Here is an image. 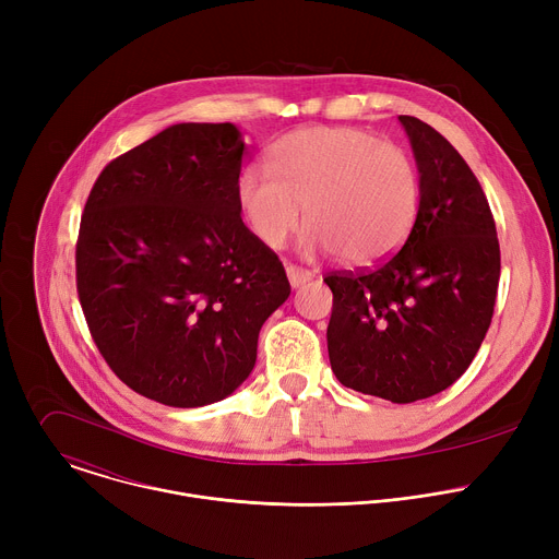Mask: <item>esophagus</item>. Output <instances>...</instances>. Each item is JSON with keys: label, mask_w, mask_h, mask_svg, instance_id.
Segmentation results:
<instances>
[{"label": "esophagus", "mask_w": 559, "mask_h": 559, "mask_svg": "<svg viewBox=\"0 0 559 559\" xmlns=\"http://www.w3.org/2000/svg\"><path fill=\"white\" fill-rule=\"evenodd\" d=\"M287 278H289L292 287H300L307 281H311V272H307L302 267H296V265H287Z\"/></svg>", "instance_id": "34e87169"}]
</instances>
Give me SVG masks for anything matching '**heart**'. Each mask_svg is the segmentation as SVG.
Returning <instances> with one entry per match:
<instances>
[{
  "mask_svg": "<svg viewBox=\"0 0 559 559\" xmlns=\"http://www.w3.org/2000/svg\"><path fill=\"white\" fill-rule=\"evenodd\" d=\"M274 178L248 168L236 181L241 214L259 241L278 250L311 223L309 252H336L347 265H376L401 250L420 210L414 158L393 143L349 126H309L270 147Z\"/></svg>",
  "mask_w": 559,
  "mask_h": 559,
  "instance_id": "1",
  "label": "heart"
}]
</instances>
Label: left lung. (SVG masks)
Segmentation results:
<instances>
[{
	"label": "left lung",
	"instance_id": "8db88e82",
	"mask_svg": "<svg viewBox=\"0 0 559 559\" xmlns=\"http://www.w3.org/2000/svg\"><path fill=\"white\" fill-rule=\"evenodd\" d=\"M423 197L401 252L376 270L332 272L328 352L336 378L407 405L451 386L480 349L500 283L496 221L480 181L429 123L397 117Z\"/></svg>",
	"mask_w": 559,
	"mask_h": 559
}]
</instances>
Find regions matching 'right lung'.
Returning a JSON list of instances; mask_svg holds the SVG:
<instances>
[{
    "label": "right lung",
    "mask_w": 559,
    "mask_h": 559,
    "mask_svg": "<svg viewBox=\"0 0 559 559\" xmlns=\"http://www.w3.org/2000/svg\"><path fill=\"white\" fill-rule=\"evenodd\" d=\"M246 143L231 123H177L110 162L76 238L93 341L132 391L168 407L223 401L254 369L289 296L278 257L236 199Z\"/></svg>",
    "instance_id": "add662e5"
}]
</instances>
